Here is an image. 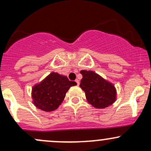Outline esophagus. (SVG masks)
Instances as JSON below:
<instances>
[{
    "instance_id": "1",
    "label": "esophagus",
    "mask_w": 151,
    "mask_h": 151,
    "mask_svg": "<svg viewBox=\"0 0 151 151\" xmlns=\"http://www.w3.org/2000/svg\"><path fill=\"white\" fill-rule=\"evenodd\" d=\"M75 81H76V83H77V85L79 86V81L78 80V79H76Z\"/></svg>"
}]
</instances>
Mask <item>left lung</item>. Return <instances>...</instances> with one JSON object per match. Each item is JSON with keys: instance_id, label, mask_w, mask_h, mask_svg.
<instances>
[{"instance_id": "1", "label": "left lung", "mask_w": 151, "mask_h": 151, "mask_svg": "<svg viewBox=\"0 0 151 151\" xmlns=\"http://www.w3.org/2000/svg\"><path fill=\"white\" fill-rule=\"evenodd\" d=\"M82 79L79 86L85 92L86 100L96 109L111 105L116 99V90L113 84L93 71L81 70Z\"/></svg>"}]
</instances>
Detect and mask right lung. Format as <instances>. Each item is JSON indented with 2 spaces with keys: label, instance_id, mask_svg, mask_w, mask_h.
<instances>
[{
  "label": "right lung",
  "instance_id": "right-lung-1",
  "mask_svg": "<svg viewBox=\"0 0 151 151\" xmlns=\"http://www.w3.org/2000/svg\"><path fill=\"white\" fill-rule=\"evenodd\" d=\"M75 81H70L66 76L52 72L32 89V98L36 107L44 111H55L63 101L66 93Z\"/></svg>",
  "mask_w": 151,
  "mask_h": 151
}]
</instances>
